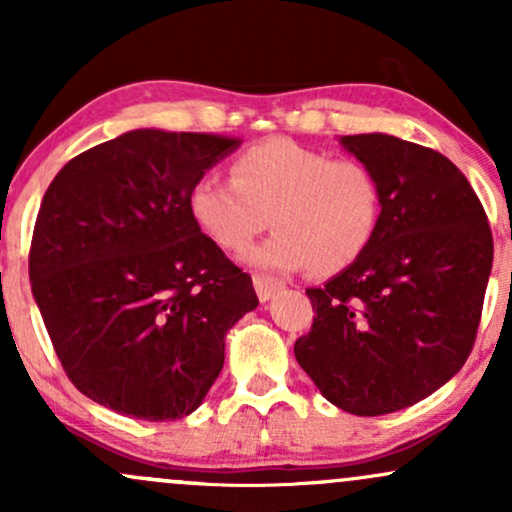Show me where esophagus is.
<instances>
[{
    "mask_svg": "<svg viewBox=\"0 0 512 512\" xmlns=\"http://www.w3.org/2000/svg\"><path fill=\"white\" fill-rule=\"evenodd\" d=\"M252 284H255L257 298H260L262 303L272 301L274 293H279L281 289H284V281L274 279V276H269V274H255L252 276Z\"/></svg>",
    "mask_w": 512,
    "mask_h": 512,
    "instance_id": "esophagus-1",
    "label": "esophagus"
}]
</instances>
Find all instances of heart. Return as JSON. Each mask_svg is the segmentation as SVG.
<instances>
[{"label":"heart","instance_id":"b5f03b06","mask_svg":"<svg viewBox=\"0 0 512 512\" xmlns=\"http://www.w3.org/2000/svg\"><path fill=\"white\" fill-rule=\"evenodd\" d=\"M233 180L202 175L187 197L192 221L219 250H240L272 223L276 231L243 260L269 272L313 264L337 274L378 231V178L361 161L332 158L289 139H267L236 156Z\"/></svg>","mask_w":512,"mask_h":512}]
</instances>
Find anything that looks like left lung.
Returning a JSON list of instances; mask_svg holds the SVG:
<instances>
[{"instance_id": "1", "label": "left lung", "mask_w": 512, "mask_h": 512, "mask_svg": "<svg viewBox=\"0 0 512 512\" xmlns=\"http://www.w3.org/2000/svg\"><path fill=\"white\" fill-rule=\"evenodd\" d=\"M378 178V231L354 264L308 289L313 327L293 346L322 397L356 416L433 395L467 361L493 238L455 163L392 134L339 137Z\"/></svg>"}]
</instances>
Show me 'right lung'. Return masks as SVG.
<instances>
[{
    "label": "right lung",
    "mask_w": 512,
    "mask_h": 512,
    "mask_svg": "<svg viewBox=\"0 0 512 512\" xmlns=\"http://www.w3.org/2000/svg\"><path fill=\"white\" fill-rule=\"evenodd\" d=\"M238 146L132 129L50 182L28 274L69 380L93 402L173 421L219 378L228 330L260 301L250 276L199 233L187 197Z\"/></svg>",
    "instance_id": "right-lung-1"
}]
</instances>
